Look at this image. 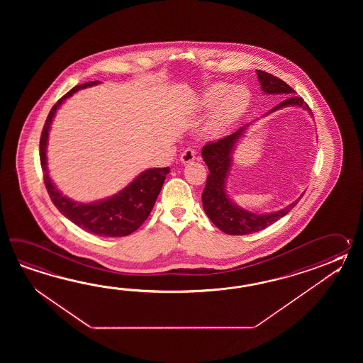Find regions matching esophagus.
<instances>
[{
	"instance_id": "obj_1",
	"label": "esophagus",
	"mask_w": 363,
	"mask_h": 363,
	"mask_svg": "<svg viewBox=\"0 0 363 363\" xmlns=\"http://www.w3.org/2000/svg\"><path fill=\"white\" fill-rule=\"evenodd\" d=\"M194 160H196V150L192 149V147H186L184 152L182 153V155H180V161H182V163H184V164L193 162Z\"/></svg>"
}]
</instances>
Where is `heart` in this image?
Returning a JSON list of instances; mask_svg holds the SVG:
<instances>
[{
    "label": "heart",
    "mask_w": 363,
    "mask_h": 363,
    "mask_svg": "<svg viewBox=\"0 0 363 363\" xmlns=\"http://www.w3.org/2000/svg\"><path fill=\"white\" fill-rule=\"evenodd\" d=\"M225 84L210 85L196 99L194 106L199 110L211 108L217 102L210 113L205 127V132L208 136H216L222 133L247 108V94L242 88H231L221 98L220 96L225 91Z\"/></svg>",
    "instance_id": "1"
}]
</instances>
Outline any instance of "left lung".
<instances>
[{
    "mask_svg": "<svg viewBox=\"0 0 363 363\" xmlns=\"http://www.w3.org/2000/svg\"><path fill=\"white\" fill-rule=\"evenodd\" d=\"M257 77L263 93L286 94V100L281 101L263 116H269L277 110L288 106H298L308 111L310 116H313L308 104L302 100L301 97L296 96V92L286 82L261 69H257ZM249 125L250 123L242 125L235 133L228 135L222 140H218L216 143H208L202 147L201 152L202 158L210 171L205 189L202 192V206L208 219L216 224L220 231L228 235H249L264 230L270 224L275 223L280 218L286 216L305 194V192L302 193L301 197L289 203L286 208L266 214L252 213L247 208H240L239 205H236L230 199L225 185L231 170L232 155L236 149V144L244 136Z\"/></svg>",
    "mask_w": 363,
    "mask_h": 363,
    "instance_id": "left-lung-1",
    "label": "left lung"
}]
</instances>
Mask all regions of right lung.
<instances>
[{"mask_svg": "<svg viewBox=\"0 0 363 363\" xmlns=\"http://www.w3.org/2000/svg\"><path fill=\"white\" fill-rule=\"evenodd\" d=\"M99 83L100 82H88L84 84L77 85L57 101L48 116L41 133L40 161L48 193L61 214L72 223L77 224V227L93 235L102 238H122L131 235L132 232L136 231L147 220L161 192L166 175L170 172V167L143 171L130 184L114 196L89 203L77 202L71 200L67 196H63L52 182L48 171V138L57 110L74 93Z\"/></svg>", "mask_w": 363, "mask_h": 363, "instance_id": "obj_1", "label": "right lung"}]
</instances>
